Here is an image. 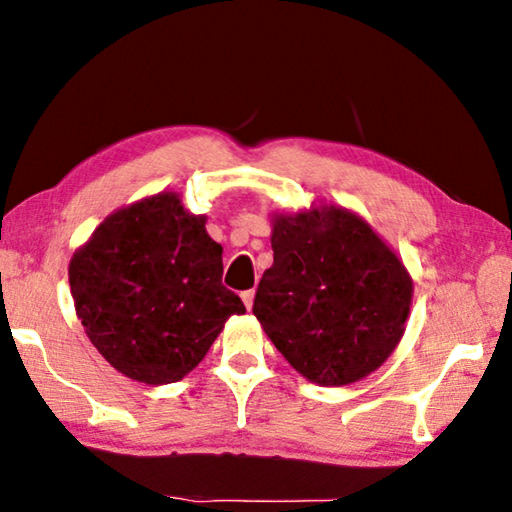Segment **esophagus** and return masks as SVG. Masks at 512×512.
Listing matches in <instances>:
<instances>
[{
    "label": "esophagus",
    "mask_w": 512,
    "mask_h": 512,
    "mask_svg": "<svg viewBox=\"0 0 512 512\" xmlns=\"http://www.w3.org/2000/svg\"><path fill=\"white\" fill-rule=\"evenodd\" d=\"M241 300H244V305H246V309H253L255 291H253V289H248V291H244V293H241Z\"/></svg>",
    "instance_id": "34e87169"
}]
</instances>
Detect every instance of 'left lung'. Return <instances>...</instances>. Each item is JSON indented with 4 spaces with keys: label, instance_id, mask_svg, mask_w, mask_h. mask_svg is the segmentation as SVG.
<instances>
[{
    "label": "left lung",
    "instance_id": "1",
    "mask_svg": "<svg viewBox=\"0 0 512 512\" xmlns=\"http://www.w3.org/2000/svg\"><path fill=\"white\" fill-rule=\"evenodd\" d=\"M271 246L253 314L302 377L345 386L391 357L413 282L361 216L336 205L275 214Z\"/></svg>",
    "mask_w": 512,
    "mask_h": 512
}]
</instances>
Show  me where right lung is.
<instances>
[{"label":"right lung","mask_w":512,"mask_h":512,"mask_svg":"<svg viewBox=\"0 0 512 512\" xmlns=\"http://www.w3.org/2000/svg\"><path fill=\"white\" fill-rule=\"evenodd\" d=\"M221 255L176 192L112 212L69 262L76 316L101 357L151 386L192 372L225 320L246 314L223 287Z\"/></svg>","instance_id":"obj_1"}]
</instances>
